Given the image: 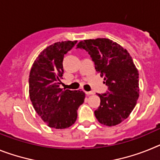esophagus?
I'll list each match as a JSON object with an SVG mask.
<instances>
[{"label":"esophagus","instance_id":"34e87169","mask_svg":"<svg viewBox=\"0 0 160 160\" xmlns=\"http://www.w3.org/2000/svg\"><path fill=\"white\" fill-rule=\"evenodd\" d=\"M85 92V94H87V95H92V94H94V92L92 91H90V92Z\"/></svg>","mask_w":160,"mask_h":160}]
</instances>
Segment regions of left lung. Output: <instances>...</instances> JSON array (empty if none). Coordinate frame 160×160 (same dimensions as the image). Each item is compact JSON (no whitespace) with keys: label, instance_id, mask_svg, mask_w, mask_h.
<instances>
[{"label":"left lung","instance_id":"8db88e82","mask_svg":"<svg viewBox=\"0 0 160 160\" xmlns=\"http://www.w3.org/2000/svg\"><path fill=\"white\" fill-rule=\"evenodd\" d=\"M76 48L88 51L95 68L108 86L105 93L97 94L101 104L94 113L101 124L113 126L129 117L139 97L138 72L128 51L108 38L80 42Z\"/></svg>","mask_w":160,"mask_h":160}]
</instances>
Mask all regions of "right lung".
Instances as JSON below:
<instances>
[{
    "label": "right lung",
    "instance_id": "add662e5",
    "mask_svg": "<svg viewBox=\"0 0 160 160\" xmlns=\"http://www.w3.org/2000/svg\"><path fill=\"white\" fill-rule=\"evenodd\" d=\"M77 41L55 42L42 51L33 63L29 78V93L34 109L47 126L68 128L77 118V109L84 103L83 91L60 88L63 60Z\"/></svg>",
    "mask_w": 160,
    "mask_h": 160
}]
</instances>
